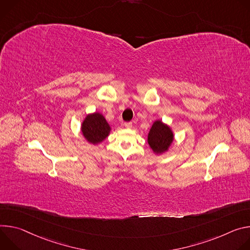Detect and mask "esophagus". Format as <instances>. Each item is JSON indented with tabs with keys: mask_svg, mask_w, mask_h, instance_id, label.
<instances>
[{
	"mask_svg": "<svg viewBox=\"0 0 250 250\" xmlns=\"http://www.w3.org/2000/svg\"><path fill=\"white\" fill-rule=\"evenodd\" d=\"M124 126L129 129V128L132 127V122H125V123H124Z\"/></svg>",
	"mask_w": 250,
	"mask_h": 250,
	"instance_id": "1",
	"label": "esophagus"
}]
</instances>
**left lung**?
Listing matches in <instances>:
<instances>
[{
  "mask_svg": "<svg viewBox=\"0 0 250 250\" xmlns=\"http://www.w3.org/2000/svg\"><path fill=\"white\" fill-rule=\"evenodd\" d=\"M173 142V133L167 125L161 121H156L148 135V143L156 153L167 151Z\"/></svg>",
  "mask_w": 250,
  "mask_h": 250,
  "instance_id": "8db88e82",
  "label": "left lung"
}]
</instances>
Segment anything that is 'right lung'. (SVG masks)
Returning <instances> with one entry per match:
<instances>
[{
	"label": "right lung",
	"mask_w": 250,
	"mask_h": 250,
	"mask_svg": "<svg viewBox=\"0 0 250 250\" xmlns=\"http://www.w3.org/2000/svg\"><path fill=\"white\" fill-rule=\"evenodd\" d=\"M81 131L88 142L98 144L108 136L110 127L101 114L94 113L86 116L82 123Z\"/></svg>",
	"instance_id": "1"
}]
</instances>
